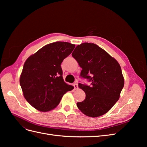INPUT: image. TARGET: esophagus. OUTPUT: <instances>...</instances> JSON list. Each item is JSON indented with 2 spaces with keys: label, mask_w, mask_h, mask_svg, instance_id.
Listing matches in <instances>:
<instances>
[{
  "label": "esophagus",
  "mask_w": 147,
  "mask_h": 147,
  "mask_svg": "<svg viewBox=\"0 0 147 147\" xmlns=\"http://www.w3.org/2000/svg\"><path fill=\"white\" fill-rule=\"evenodd\" d=\"M74 86L75 90H77V89L78 88V83H77V82H75V83L74 84Z\"/></svg>",
  "instance_id": "esophagus-1"
}]
</instances>
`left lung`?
Masks as SVG:
<instances>
[{
    "mask_svg": "<svg viewBox=\"0 0 147 147\" xmlns=\"http://www.w3.org/2000/svg\"><path fill=\"white\" fill-rule=\"evenodd\" d=\"M72 56L82 69L80 77L91 82L90 86L78 83L86 97L77 102L78 108L90 117L102 116L119 98L124 84L121 67L116 59L94 43L78 45Z\"/></svg>",
    "mask_w": 147,
    "mask_h": 147,
    "instance_id": "8db88e82",
    "label": "left lung"
}]
</instances>
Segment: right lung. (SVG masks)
Listing matches in <instances>:
<instances>
[{
  "mask_svg": "<svg viewBox=\"0 0 147 147\" xmlns=\"http://www.w3.org/2000/svg\"><path fill=\"white\" fill-rule=\"evenodd\" d=\"M75 45L56 42L44 46L26 61L20 83L26 100L41 112H48L59 104L66 92L74 89L64 82L61 67Z\"/></svg>",
  "mask_w": 147,
  "mask_h": 147,
  "instance_id": "right-lung-1",
  "label": "right lung"
}]
</instances>
